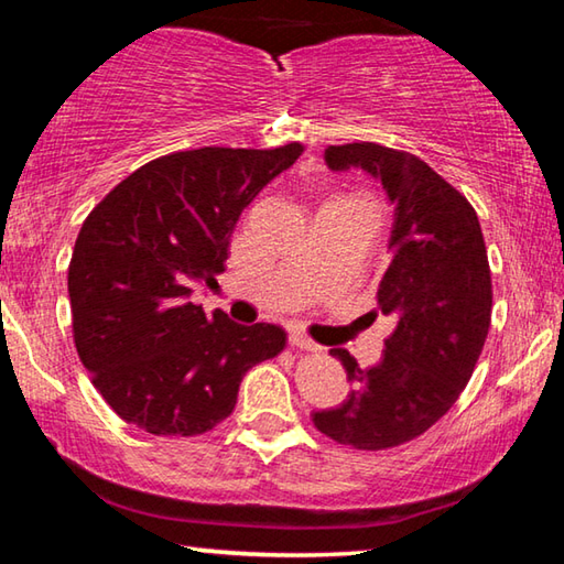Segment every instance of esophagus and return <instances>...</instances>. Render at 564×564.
I'll return each mask as SVG.
<instances>
[{"mask_svg": "<svg viewBox=\"0 0 564 564\" xmlns=\"http://www.w3.org/2000/svg\"><path fill=\"white\" fill-rule=\"evenodd\" d=\"M289 343H291L293 348H299V350H318L316 343H313L311 338H305L303 333H291V336H289Z\"/></svg>", "mask_w": 564, "mask_h": 564, "instance_id": "esophagus-1", "label": "esophagus"}]
</instances>
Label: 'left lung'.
I'll use <instances>...</instances> for the list:
<instances>
[{
	"label": "left lung",
	"instance_id": "8db88e82",
	"mask_svg": "<svg viewBox=\"0 0 564 564\" xmlns=\"http://www.w3.org/2000/svg\"><path fill=\"white\" fill-rule=\"evenodd\" d=\"M323 159L336 174H368L393 206L376 313L395 330L370 368L346 348L330 350L352 390L311 417L340 445L386 451L435 425L470 380L490 328L488 251L475 208L417 156L360 141L328 147Z\"/></svg>",
	"mask_w": 564,
	"mask_h": 564
}]
</instances>
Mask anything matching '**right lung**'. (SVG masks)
<instances>
[{"mask_svg": "<svg viewBox=\"0 0 564 564\" xmlns=\"http://www.w3.org/2000/svg\"><path fill=\"white\" fill-rule=\"evenodd\" d=\"M301 151H178L133 171L87 216L69 263L74 343L121 420L202 435L234 413L248 370L283 350V328L206 316L191 293L218 289L238 216Z\"/></svg>", "mask_w": 564, "mask_h": 564, "instance_id": "right-lung-1", "label": "right lung"}]
</instances>
